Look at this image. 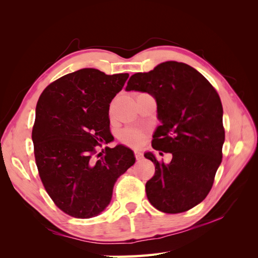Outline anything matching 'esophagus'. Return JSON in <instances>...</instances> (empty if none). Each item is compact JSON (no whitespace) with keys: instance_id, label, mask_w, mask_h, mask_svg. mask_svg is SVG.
<instances>
[{"instance_id":"34e87169","label":"esophagus","mask_w":258,"mask_h":258,"mask_svg":"<svg viewBox=\"0 0 258 258\" xmlns=\"http://www.w3.org/2000/svg\"><path fill=\"white\" fill-rule=\"evenodd\" d=\"M135 156H136V159L137 160H141L143 158V155H142L141 152H136Z\"/></svg>"}]
</instances>
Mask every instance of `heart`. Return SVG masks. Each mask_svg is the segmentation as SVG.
Here are the masks:
<instances>
[{"mask_svg": "<svg viewBox=\"0 0 258 258\" xmlns=\"http://www.w3.org/2000/svg\"><path fill=\"white\" fill-rule=\"evenodd\" d=\"M119 140L123 144L130 147L138 148L144 143L145 134L139 129H124L120 132Z\"/></svg>", "mask_w": 258, "mask_h": 258, "instance_id": "heart-1", "label": "heart"}]
</instances>
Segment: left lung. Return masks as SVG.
<instances>
[{
	"mask_svg": "<svg viewBox=\"0 0 258 258\" xmlns=\"http://www.w3.org/2000/svg\"><path fill=\"white\" fill-rule=\"evenodd\" d=\"M126 90L147 92L156 99L161 124L152 146L172 154L168 165L151 152L144 154L155 165V174L145 185L148 201L169 214L196 207L212 188L223 157L225 129L217 91L196 69L176 61L134 74Z\"/></svg>",
	"mask_w": 258,
	"mask_h": 258,
	"instance_id": "left-lung-1",
	"label": "left lung"
}]
</instances>
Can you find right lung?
<instances>
[{
  "label": "right lung",
  "mask_w": 258,
  "mask_h": 258,
  "mask_svg": "<svg viewBox=\"0 0 258 258\" xmlns=\"http://www.w3.org/2000/svg\"><path fill=\"white\" fill-rule=\"evenodd\" d=\"M128 77L82 69L49 84L37 101L32 141L38 174L70 216L99 215L110 205L117 178L136 162L123 145L96 155L97 146L112 141L110 103Z\"/></svg>",
  "instance_id": "right-lung-1"
}]
</instances>
